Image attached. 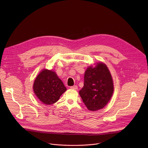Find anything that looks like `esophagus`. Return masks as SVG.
<instances>
[{
    "label": "esophagus",
    "instance_id": "obj_1",
    "mask_svg": "<svg viewBox=\"0 0 148 148\" xmlns=\"http://www.w3.org/2000/svg\"><path fill=\"white\" fill-rule=\"evenodd\" d=\"M70 88H71V89H73V90H77L78 87H77V86H74L70 87Z\"/></svg>",
    "mask_w": 148,
    "mask_h": 148
}]
</instances>
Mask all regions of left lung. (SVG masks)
I'll return each instance as SVG.
<instances>
[{"label": "left lung", "instance_id": "1", "mask_svg": "<svg viewBox=\"0 0 148 148\" xmlns=\"http://www.w3.org/2000/svg\"><path fill=\"white\" fill-rule=\"evenodd\" d=\"M113 92L112 78L104 63L98 62L95 67L90 66L86 70L84 87L79 94L89 110L103 108L110 101Z\"/></svg>", "mask_w": 148, "mask_h": 148}]
</instances>
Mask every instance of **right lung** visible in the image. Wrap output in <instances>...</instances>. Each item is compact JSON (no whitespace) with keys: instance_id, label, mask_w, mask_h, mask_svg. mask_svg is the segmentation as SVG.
<instances>
[{"instance_id":"1","label":"right lung","mask_w":148,"mask_h":148,"mask_svg":"<svg viewBox=\"0 0 148 148\" xmlns=\"http://www.w3.org/2000/svg\"><path fill=\"white\" fill-rule=\"evenodd\" d=\"M66 90L64 84L56 73L46 69L40 73L33 84L35 95L40 101L46 105L56 102Z\"/></svg>"}]
</instances>
